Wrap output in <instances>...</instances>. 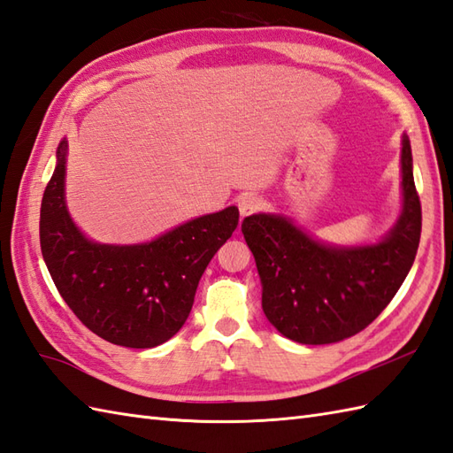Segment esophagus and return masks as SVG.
<instances>
[{
    "label": "esophagus",
    "instance_id": "34e87169",
    "mask_svg": "<svg viewBox=\"0 0 453 453\" xmlns=\"http://www.w3.org/2000/svg\"><path fill=\"white\" fill-rule=\"evenodd\" d=\"M239 214L241 216H250V214H255V212H258V210L262 208V201L258 196H252V195H245V196H241L239 198Z\"/></svg>",
    "mask_w": 453,
    "mask_h": 453
}]
</instances>
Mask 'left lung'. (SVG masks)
Instances as JSON below:
<instances>
[{"mask_svg":"<svg viewBox=\"0 0 453 453\" xmlns=\"http://www.w3.org/2000/svg\"><path fill=\"white\" fill-rule=\"evenodd\" d=\"M402 214L374 245L338 247L304 234L281 214L241 224L262 283V311L286 338L335 343L365 330L402 288L418 249L420 201L409 136L402 139Z\"/></svg>","mask_w":453,"mask_h":453,"instance_id":"1","label":"left lung"}]
</instances>
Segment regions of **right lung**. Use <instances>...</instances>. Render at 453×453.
Listing matches in <instances>:
<instances>
[{
    "mask_svg": "<svg viewBox=\"0 0 453 453\" xmlns=\"http://www.w3.org/2000/svg\"><path fill=\"white\" fill-rule=\"evenodd\" d=\"M42 196L40 247L59 296L90 332L115 345L149 349L181 330L198 280L239 224L237 206L188 219L149 243H94L65 204L67 141Z\"/></svg>",
    "mask_w": 453,
    "mask_h": 453,
    "instance_id": "right-lung-1",
    "label": "right lung"
}]
</instances>
